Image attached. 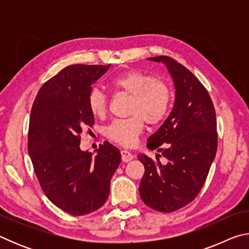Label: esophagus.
<instances>
[{"label":"esophagus","mask_w":249,"mask_h":249,"mask_svg":"<svg viewBox=\"0 0 249 249\" xmlns=\"http://www.w3.org/2000/svg\"><path fill=\"white\" fill-rule=\"evenodd\" d=\"M121 156H122V160H123L124 162H128V161H130V160L134 158V156L130 154L129 151L125 150V149L121 150Z\"/></svg>","instance_id":"1"}]
</instances>
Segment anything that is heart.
Segmentation results:
<instances>
[{"label": "heart", "instance_id": "1", "mask_svg": "<svg viewBox=\"0 0 249 249\" xmlns=\"http://www.w3.org/2000/svg\"><path fill=\"white\" fill-rule=\"evenodd\" d=\"M113 89L132 96L129 119L117 120L107 126L105 135L108 140L126 147L133 146L142 133L145 122L157 125L169 114L174 93L169 84L142 71L130 70L109 81ZM88 107L95 117H103L107 109L104 92L93 88L88 95Z\"/></svg>", "mask_w": 249, "mask_h": 249}]
</instances>
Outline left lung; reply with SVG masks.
<instances>
[{
	"label": "left lung",
	"mask_w": 249,
	"mask_h": 249,
	"mask_svg": "<svg viewBox=\"0 0 249 249\" xmlns=\"http://www.w3.org/2000/svg\"><path fill=\"white\" fill-rule=\"evenodd\" d=\"M148 60L166 65L176 99L169 116L147 140V147L160 153L157 160L137 157L145 167L140 195L149 208L170 213L195 200L203 187L216 155V115L209 92L190 70L167 56ZM161 155L166 164L160 162Z\"/></svg>",
	"instance_id": "left-lung-1"
}]
</instances>
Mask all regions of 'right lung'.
Segmentation results:
<instances>
[{
	"mask_svg": "<svg viewBox=\"0 0 249 249\" xmlns=\"http://www.w3.org/2000/svg\"><path fill=\"white\" fill-rule=\"evenodd\" d=\"M107 66L71 65L43 84L34 101L28 128V154L46 196L71 215L102 206L121 153L105 142L93 156L80 149V134L92 127L88 107L92 84Z\"/></svg>",
	"mask_w": 249,
	"mask_h": 249,
	"instance_id": "add662e5",
	"label": "right lung"
}]
</instances>
